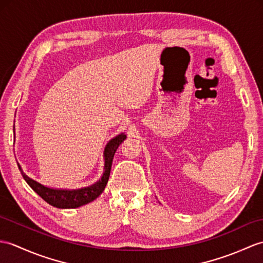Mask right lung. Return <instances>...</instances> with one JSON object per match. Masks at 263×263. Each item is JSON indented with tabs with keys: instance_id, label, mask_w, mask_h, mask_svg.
Listing matches in <instances>:
<instances>
[{
	"instance_id": "1",
	"label": "right lung",
	"mask_w": 263,
	"mask_h": 263,
	"mask_svg": "<svg viewBox=\"0 0 263 263\" xmlns=\"http://www.w3.org/2000/svg\"><path fill=\"white\" fill-rule=\"evenodd\" d=\"M125 138V134L121 133L112 140H109V142L105 146V150H104V160H105V164H104L103 176L101 177V179L99 181H96L95 184L88 187H84L81 189L49 188L28 177L23 173V170L19 163H17V167H19L22 177L24 180L28 182V185L31 187L42 199L46 200L49 205L57 207V209H77V207H81L83 205L90 203V201H93L103 193L109 178V173H111V167L115 151L119 148V145L124 141Z\"/></svg>"
}]
</instances>
